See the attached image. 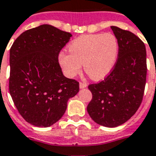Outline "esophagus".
<instances>
[{
    "label": "esophagus",
    "mask_w": 156,
    "mask_h": 156,
    "mask_svg": "<svg viewBox=\"0 0 156 156\" xmlns=\"http://www.w3.org/2000/svg\"><path fill=\"white\" fill-rule=\"evenodd\" d=\"M87 87V83L85 82H80V89H84Z\"/></svg>",
    "instance_id": "1"
}]
</instances>
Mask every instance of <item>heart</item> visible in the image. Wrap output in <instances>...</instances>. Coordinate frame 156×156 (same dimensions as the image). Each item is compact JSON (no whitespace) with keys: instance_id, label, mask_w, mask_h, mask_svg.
Instances as JSON below:
<instances>
[{"instance_id":"1","label":"heart","mask_w":156,"mask_h":156,"mask_svg":"<svg viewBox=\"0 0 156 156\" xmlns=\"http://www.w3.org/2000/svg\"><path fill=\"white\" fill-rule=\"evenodd\" d=\"M70 53L61 52L59 63L67 77L80 73L82 64L93 80H101L112 72L116 62L119 43L112 33L84 35L73 40L68 46Z\"/></svg>"}]
</instances>
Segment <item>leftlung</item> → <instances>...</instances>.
Segmentation results:
<instances>
[{
    "label": "left lung",
    "mask_w": 156,
    "mask_h": 156,
    "mask_svg": "<svg viewBox=\"0 0 156 156\" xmlns=\"http://www.w3.org/2000/svg\"><path fill=\"white\" fill-rule=\"evenodd\" d=\"M119 43L116 62L99 83L89 84V116L105 127H117L129 120L142 103L147 80V51L133 32L112 26Z\"/></svg>",
    "instance_id": "1"
}]
</instances>
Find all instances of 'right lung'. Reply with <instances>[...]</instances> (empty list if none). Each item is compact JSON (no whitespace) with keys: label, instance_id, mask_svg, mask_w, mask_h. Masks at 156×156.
<instances>
[{"label":"right lung","instance_id":"right-lung-1","mask_svg":"<svg viewBox=\"0 0 156 156\" xmlns=\"http://www.w3.org/2000/svg\"><path fill=\"white\" fill-rule=\"evenodd\" d=\"M72 35L43 24L23 32L9 51V94L27 122L49 127L66 112L67 101L79 92V82L62 74L61 49Z\"/></svg>","mask_w":156,"mask_h":156}]
</instances>
